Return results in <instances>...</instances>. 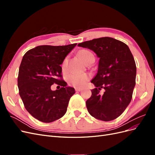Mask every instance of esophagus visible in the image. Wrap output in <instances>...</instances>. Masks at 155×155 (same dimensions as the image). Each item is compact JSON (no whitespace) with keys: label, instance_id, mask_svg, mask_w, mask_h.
Instances as JSON below:
<instances>
[{"label":"esophagus","instance_id":"34e87169","mask_svg":"<svg viewBox=\"0 0 155 155\" xmlns=\"http://www.w3.org/2000/svg\"><path fill=\"white\" fill-rule=\"evenodd\" d=\"M75 90H76V91L80 92L82 91V88H75Z\"/></svg>","mask_w":155,"mask_h":155}]
</instances>
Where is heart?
<instances>
[{
    "instance_id": "b5f03b06",
    "label": "heart",
    "mask_w": 155,
    "mask_h": 155,
    "mask_svg": "<svg viewBox=\"0 0 155 155\" xmlns=\"http://www.w3.org/2000/svg\"><path fill=\"white\" fill-rule=\"evenodd\" d=\"M79 57L83 61L84 63H86L87 61L91 58H94V54L87 50H81L78 53ZM68 63V58H64L61 65L62 71L64 72L66 70ZM91 76L90 75L83 73V74H76L72 73L69 74L67 77V81L70 85L74 86L75 87L79 88L82 87L85 85L87 82L89 80Z\"/></svg>"
}]
</instances>
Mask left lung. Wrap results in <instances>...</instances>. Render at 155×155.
<instances>
[{"mask_svg":"<svg viewBox=\"0 0 155 155\" xmlns=\"http://www.w3.org/2000/svg\"><path fill=\"white\" fill-rule=\"evenodd\" d=\"M78 45L92 50L100 58L97 73L91 81L96 88L86 101L89 114L105 121L117 118L130 104L136 84L137 67L129 46L109 37ZM101 88L105 89L103 95Z\"/></svg>","mask_w":155,"mask_h":155,"instance_id":"8db88e82","label":"left lung"}]
</instances>
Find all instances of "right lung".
Returning <instances> with one entry per match:
<instances>
[{
	"label": "right lung",
	"mask_w": 155,
	"mask_h": 155,
	"mask_svg": "<svg viewBox=\"0 0 155 155\" xmlns=\"http://www.w3.org/2000/svg\"><path fill=\"white\" fill-rule=\"evenodd\" d=\"M76 45H41L23 56L17 79L18 92L27 111L42 122H52L66 113L75 90L66 87L60 65ZM54 83L60 89L51 90Z\"/></svg>",
	"instance_id": "1"
}]
</instances>
